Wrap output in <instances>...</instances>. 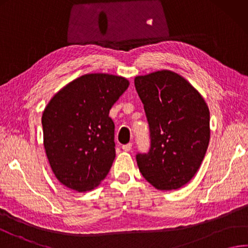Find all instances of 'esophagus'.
Returning a JSON list of instances; mask_svg holds the SVG:
<instances>
[{
  "mask_svg": "<svg viewBox=\"0 0 248 248\" xmlns=\"http://www.w3.org/2000/svg\"><path fill=\"white\" fill-rule=\"evenodd\" d=\"M132 146L133 144L132 143H127V144H124V146H122V149L124 151H126V152H128V151H130L132 150Z\"/></svg>",
  "mask_w": 248,
  "mask_h": 248,
  "instance_id": "obj_1",
  "label": "esophagus"
}]
</instances>
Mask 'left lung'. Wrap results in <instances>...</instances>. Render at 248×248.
I'll list each match as a JSON object with an SVG mask.
<instances>
[{"instance_id":"8db88e82","label":"left lung","mask_w":248,"mask_h":248,"mask_svg":"<svg viewBox=\"0 0 248 248\" xmlns=\"http://www.w3.org/2000/svg\"><path fill=\"white\" fill-rule=\"evenodd\" d=\"M150 129L148 153H138L139 170L158 190H176L193 178L206 153L209 109L191 84L170 70L135 78Z\"/></svg>"}]
</instances>
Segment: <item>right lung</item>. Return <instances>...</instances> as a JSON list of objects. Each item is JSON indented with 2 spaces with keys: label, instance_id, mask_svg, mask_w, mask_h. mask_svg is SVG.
Listing matches in <instances>:
<instances>
[{
  "label": "right lung",
  "instance_id": "obj_1",
  "mask_svg": "<svg viewBox=\"0 0 248 248\" xmlns=\"http://www.w3.org/2000/svg\"><path fill=\"white\" fill-rule=\"evenodd\" d=\"M129 82L106 73L76 78L51 98L42 115L46 155L63 186L78 192L94 189L115 158L112 108Z\"/></svg>",
  "mask_w": 248,
  "mask_h": 248
}]
</instances>
